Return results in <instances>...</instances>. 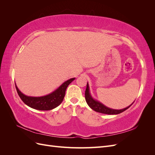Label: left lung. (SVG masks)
<instances>
[{
	"mask_svg": "<svg viewBox=\"0 0 155 155\" xmlns=\"http://www.w3.org/2000/svg\"><path fill=\"white\" fill-rule=\"evenodd\" d=\"M85 95V100L87 103V104L92 110H94L96 112H100V113H103V114H118L121 113V112H123L125 110L129 109V108L131 105H132L133 104V103L134 102V101L130 105H129V107H126V108H125V109H123L116 110V109H110V108H109V107L105 106L104 105H103L101 103L99 102L97 100H95L91 96V94H90V91H89V86H88V83L87 85Z\"/></svg>",
	"mask_w": 155,
	"mask_h": 155,
	"instance_id": "8db88e82",
	"label": "left lung"
}]
</instances>
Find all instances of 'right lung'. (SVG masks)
<instances>
[{
	"instance_id": "1",
	"label": "right lung",
	"mask_w": 155,
	"mask_h": 155,
	"mask_svg": "<svg viewBox=\"0 0 155 155\" xmlns=\"http://www.w3.org/2000/svg\"><path fill=\"white\" fill-rule=\"evenodd\" d=\"M75 78H71L64 82L58 89L48 95L41 97L28 96L22 94L17 88L15 87L18 96L22 101L28 107L39 110H49L54 109L61 104L65 96L66 89Z\"/></svg>"
}]
</instances>
